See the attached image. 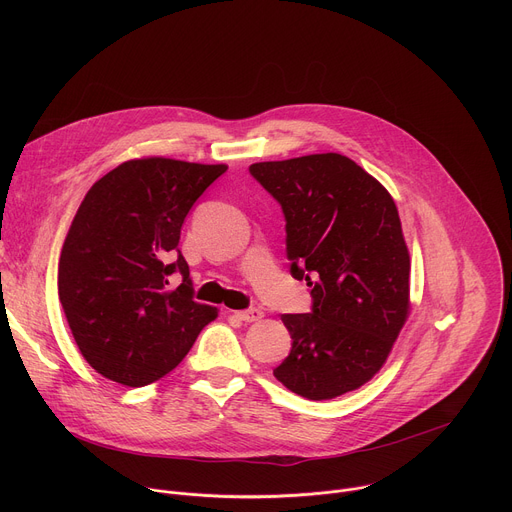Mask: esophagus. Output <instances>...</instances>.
<instances>
[{"label": "esophagus", "mask_w": 512, "mask_h": 512, "mask_svg": "<svg viewBox=\"0 0 512 512\" xmlns=\"http://www.w3.org/2000/svg\"><path fill=\"white\" fill-rule=\"evenodd\" d=\"M237 318L243 320V322H257L263 318V312L257 310V308H251V310H243V312H237Z\"/></svg>", "instance_id": "esophagus-1"}]
</instances>
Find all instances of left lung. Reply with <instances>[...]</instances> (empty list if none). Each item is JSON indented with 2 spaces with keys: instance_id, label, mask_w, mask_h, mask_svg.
I'll return each instance as SVG.
<instances>
[{
  "instance_id": "8db88e82",
  "label": "left lung",
  "mask_w": 512,
  "mask_h": 512,
  "mask_svg": "<svg viewBox=\"0 0 512 512\" xmlns=\"http://www.w3.org/2000/svg\"><path fill=\"white\" fill-rule=\"evenodd\" d=\"M251 176L281 204L291 275L310 314H283L289 356L273 375L312 401L369 383L409 316V251L387 188L340 154L259 162Z\"/></svg>"
}]
</instances>
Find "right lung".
Instances as JSON below:
<instances>
[{
  "mask_svg": "<svg viewBox=\"0 0 512 512\" xmlns=\"http://www.w3.org/2000/svg\"><path fill=\"white\" fill-rule=\"evenodd\" d=\"M225 164L129 160L81 202L58 261V298L91 367L127 387L174 371L218 310L194 302L180 229ZM183 275L171 287L169 277Z\"/></svg>",
  "mask_w": 512,
  "mask_h": 512,
  "instance_id": "add662e5",
  "label": "right lung"
}]
</instances>
